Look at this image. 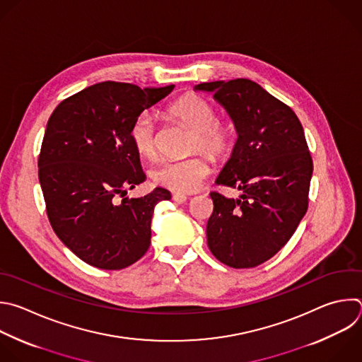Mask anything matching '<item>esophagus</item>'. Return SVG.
<instances>
[{
    "label": "esophagus",
    "instance_id": "obj_1",
    "mask_svg": "<svg viewBox=\"0 0 362 362\" xmlns=\"http://www.w3.org/2000/svg\"><path fill=\"white\" fill-rule=\"evenodd\" d=\"M187 196L186 194H173V200L176 202V203H179V204H183V203H186L187 202Z\"/></svg>",
    "mask_w": 362,
    "mask_h": 362
}]
</instances>
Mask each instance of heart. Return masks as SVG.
<instances>
[{"label": "heart", "mask_w": 362, "mask_h": 362, "mask_svg": "<svg viewBox=\"0 0 362 362\" xmlns=\"http://www.w3.org/2000/svg\"><path fill=\"white\" fill-rule=\"evenodd\" d=\"M169 115L194 131L193 152H204L214 160L226 159L234 145L235 134L226 120L216 119L214 106L204 98L190 93L169 106ZM131 142L144 158H153L158 151L156 120L148 110L139 113L131 127ZM210 175V165L204 156L185 160H168L153 169L152 177L156 185L177 194H189L199 189Z\"/></svg>", "instance_id": "heart-1"}]
</instances>
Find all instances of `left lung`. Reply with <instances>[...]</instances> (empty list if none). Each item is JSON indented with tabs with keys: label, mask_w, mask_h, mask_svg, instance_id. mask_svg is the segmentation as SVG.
<instances>
[{
	"label": "left lung",
	"mask_w": 362,
	"mask_h": 362,
	"mask_svg": "<svg viewBox=\"0 0 362 362\" xmlns=\"http://www.w3.org/2000/svg\"><path fill=\"white\" fill-rule=\"evenodd\" d=\"M194 89L213 93L238 135L216 183L243 194L210 193L209 249L228 267H257L286 246L308 209L313 159L301 122L290 106L250 79L203 82Z\"/></svg>",
	"instance_id": "8db88e82"
}]
</instances>
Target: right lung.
I'll return each instance as SVG.
<instances>
[{"label": "right lung", "mask_w": 362, "mask_h": 362, "mask_svg": "<svg viewBox=\"0 0 362 362\" xmlns=\"http://www.w3.org/2000/svg\"><path fill=\"white\" fill-rule=\"evenodd\" d=\"M173 88L99 82L64 99L48 120L38 158L47 214L61 242L93 267L125 269L151 246L153 209L170 192L116 197L146 177L129 135L135 117Z\"/></svg>", "instance_id": "1"}]
</instances>
